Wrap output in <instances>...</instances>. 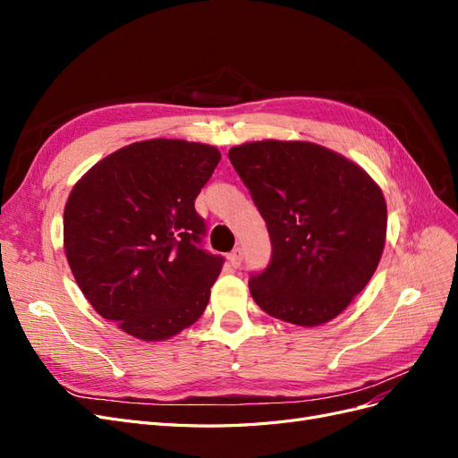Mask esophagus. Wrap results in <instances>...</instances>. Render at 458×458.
I'll use <instances>...</instances> for the list:
<instances>
[{"instance_id": "obj_1", "label": "esophagus", "mask_w": 458, "mask_h": 458, "mask_svg": "<svg viewBox=\"0 0 458 458\" xmlns=\"http://www.w3.org/2000/svg\"><path fill=\"white\" fill-rule=\"evenodd\" d=\"M242 258H244L242 248H234V250H233V252L227 256V259H229V263H231L233 267H241Z\"/></svg>"}]
</instances>
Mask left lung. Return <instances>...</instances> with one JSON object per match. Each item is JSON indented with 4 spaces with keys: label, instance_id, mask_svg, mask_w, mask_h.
I'll use <instances>...</instances> for the list:
<instances>
[{
    "label": "left lung",
    "instance_id": "1",
    "mask_svg": "<svg viewBox=\"0 0 458 458\" xmlns=\"http://www.w3.org/2000/svg\"><path fill=\"white\" fill-rule=\"evenodd\" d=\"M229 160L266 219L271 263L248 286L267 315L298 327L332 321L361 293L384 252L387 210L355 162L310 141H252Z\"/></svg>",
    "mask_w": 458,
    "mask_h": 458
}]
</instances>
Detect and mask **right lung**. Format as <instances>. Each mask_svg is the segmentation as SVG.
I'll return each mask as SVG.
<instances>
[{
  "instance_id": "add662e5",
  "label": "right lung",
  "mask_w": 458,
  "mask_h": 458,
  "mask_svg": "<svg viewBox=\"0 0 458 458\" xmlns=\"http://www.w3.org/2000/svg\"><path fill=\"white\" fill-rule=\"evenodd\" d=\"M221 155L212 145L148 140L97 162L72 187L63 237L93 310L130 336L160 342L197 323L224 258L199 246L195 199Z\"/></svg>"
}]
</instances>
